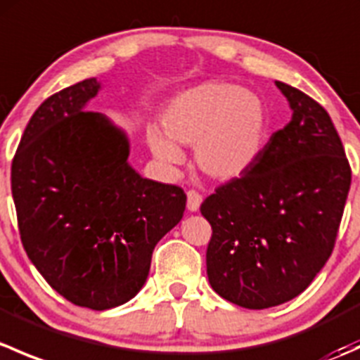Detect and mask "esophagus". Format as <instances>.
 Listing matches in <instances>:
<instances>
[{"instance_id":"1","label":"esophagus","mask_w":360,"mask_h":360,"mask_svg":"<svg viewBox=\"0 0 360 360\" xmlns=\"http://www.w3.org/2000/svg\"><path fill=\"white\" fill-rule=\"evenodd\" d=\"M186 195H188V202H186L188 210H190V212H197V210L200 209L202 195L198 193L197 190H190Z\"/></svg>"}]
</instances>
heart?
Here are the masks:
<instances>
[{
	"mask_svg": "<svg viewBox=\"0 0 360 360\" xmlns=\"http://www.w3.org/2000/svg\"><path fill=\"white\" fill-rule=\"evenodd\" d=\"M163 132L148 134L151 151L160 162L176 165L183 153L173 143L195 144V162L202 172L219 181L245 174L263 151L268 112L263 99L249 90L207 82L179 94L162 115Z\"/></svg>",
	"mask_w": 360,
	"mask_h": 360,
	"instance_id": "heart-1",
	"label": "heart"
}]
</instances>
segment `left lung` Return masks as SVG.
<instances>
[{"label": "left lung", "mask_w": 360, "mask_h": 360, "mask_svg": "<svg viewBox=\"0 0 360 360\" xmlns=\"http://www.w3.org/2000/svg\"><path fill=\"white\" fill-rule=\"evenodd\" d=\"M292 118L245 174L200 205L212 226L207 277L221 297L249 310L301 294L335 249L352 170L328 111L275 82Z\"/></svg>", "instance_id": "8db88e82"}]
</instances>
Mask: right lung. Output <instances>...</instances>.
Segmentation results:
<instances>
[{"mask_svg":"<svg viewBox=\"0 0 360 360\" xmlns=\"http://www.w3.org/2000/svg\"><path fill=\"white\" fill-rule=\"evenodd\" d=\"M101 83L83 79L43 101L12 162L22 245L50 288L78 307L132 300L160 238L181 221L186 195L129 165V141L85 111Z\"/></svg>","mask_w":360,"mask_h":360,"instance_id":"add662e5","label":"right lung"}]
</instances>
